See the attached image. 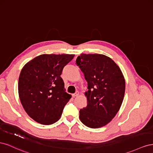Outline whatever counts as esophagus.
Listing matches in <instances>:
<instances>
[{
	"label": "esophagus",
	"instance_id": "1",
	"mask_svg": "<svg viewBox=\"0 0 153 153\" xmlns=\"http://www.w3.org/2000/svg\"><path fill=\"white\" fill-rule=\"evenodd\" d=\"M78 94H79V93H78V91H76V92H75V93L73 94V96L74 97V98H75V97L78 96Z\"/></svg>",
	"mask_w": 153,
	"mask_h": 153
}]
</instances>
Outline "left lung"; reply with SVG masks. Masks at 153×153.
I'll use <instances>...</instances> for the list:
<instances>
[{
	"mask_svg": "<svg viewBox=\"0 0 153 153\" xmlns=\"http://www.w3.org/2000/svg\"><path fill=\"white\" fill-rule=\"evenodd\" d=\"M87 82V105L80 110L82 123L98 128L110 123L121 107L125 80L112 59L102 54H81L76 60Z\"/></svg>",
	"mask_w": 153,
	"mask_h": 153,
	"instance_id": "1",
	"label": "left lung"
}]
</instances>
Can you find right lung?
Returning a JSON list of instances; mask_svg holds the SVG:
<instances>
[{
  "instance_id": "obj_1",
  "label": "right lung",
  "mask_w": 153,
  "mask_h": 153,
  "mask_svg": "<svg viewBox=\"0 0 153 153\" xmlns=\"http://www.w3.org/2000/svg\"><path fill=\"white\" fill-rule=\"evenodd\" d=\"M74 55L43 54L27 62L18 80V94L27 114L45 125L57 122L71 98L61 77Z\"/></svg>"
}]
</instances>
